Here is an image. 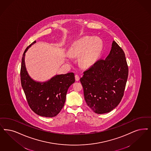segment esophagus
<instances>
[{"label":"esophagus","mask_w":151,"mask_h":151,"mask_svg":"<svg viewBox=\"0 0 151 151\" xmlns=\"http://www.w3.org/2000/svg\"><path fill=\"white\" fill-rule=\"evenodd\" d=\"M75 80H76V81H79V80H80V76H78V75H75Z\"/></svg>","instance_id":"esophagus-1"}]
</instances>
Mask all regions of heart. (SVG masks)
I'll use <instances>...</instances> for the list:
<instances>
[{
    "mask_svg": "<svg viewBox=\"0 0 151 151\" xmlns=\"http://www.w3.org/2000/svg\"><path fill=\"white\" fill-rule=\"evenodd\" d=\"M102 48V42L98 38L86 37L75 42L71 48L73 56L82 55L81 64L88 66L93 64L96 60Z\"/></svg>",
    "mask_w": 151,
    "mask_h": 151,
    "instance_id": "obj_1",
    "label": "heart"
}]
</instances>
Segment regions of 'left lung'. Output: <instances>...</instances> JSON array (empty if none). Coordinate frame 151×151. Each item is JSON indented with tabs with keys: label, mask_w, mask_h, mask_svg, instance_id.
Here are the masks:
<instances>
[{
	"label": "left lung",
	"mask_w": 151,
	"mask_h": 151,
	"mask_svg": "<svg viewBox=\"0 0 151 151\" xmlns=\"http://www.w3.org/2000/svg\"><path fill=\"white\" fill-rule=\"evenodd\" d=\"M128 76L124 52L113 41L109 55L98 60L80 78L87 105L97 114L113 110L124 95Z\"/></svg>",
	"instance_id": "8db88e82"
}]
</instances>
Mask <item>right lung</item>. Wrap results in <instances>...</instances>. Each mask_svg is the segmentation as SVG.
Segmentation results:
<instances>
[{"label": "right lung", "mask_w": 151, "mask_h": 151, "mask_svg": "<svg viewBox=\"0 0 151 151\" xmlns=\"http://www.w3.org/2000/svg\"><path fill=\"white\" fill-rule=\"evenodd\" d=\"M35 42L27 47L23 53L20 73L21 85L32 111L42 116L51 118L63 109L68 88L75 81V75L73 73L58 75L43 83L33 81L27 72L24 57L28 48Z\"/></svg>", "instance_id": "right-lung-1"}]
</instances>
